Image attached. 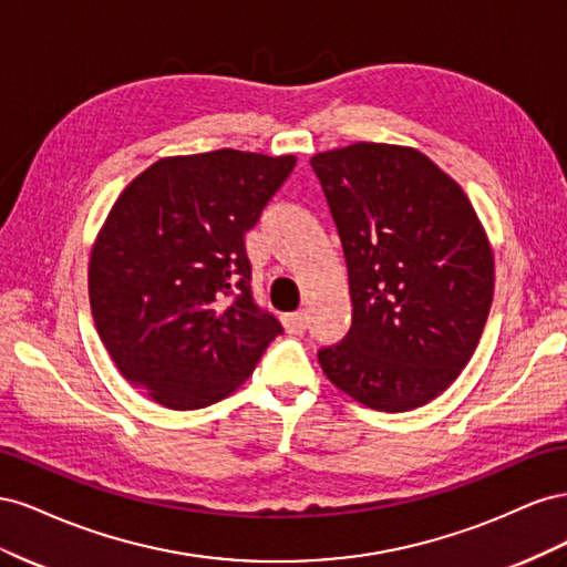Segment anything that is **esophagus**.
<instances>
[{
	"mask_svg": "<svg viewBox=\"0 0 567 567\" xmlns=\"http://www.w3.org/2000/svg\"><path fill=\"white\" fill-rule=\"evenodd\" d=\"M284 326L288 333H305L307 331V312L284 315Z\"/></svg>",
	"mask_w": 567,
	"mask_h": 567,
	"instance_id": "1",
	"label": "esophagus"
}]
</instances>
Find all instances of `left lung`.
Listing matches in <instances>:
<instances>
[{"label": "left lung", "instance_id": "obj_1", "mask_svg": "<svg viewBox=\"0 0 567 567\" xmlns=\"http://www.w3.org/2000/svg\"><path fill=\"white\" fill-rule=\"evenodd\" d=\"M346 252L352 326L319 350L329 381L371 409L431 402L468 364L494 257L461 186L414 148L359 142L310 161Z\"/></svg>", "mask_w": 567, "mask_h": 567}]
</instances>
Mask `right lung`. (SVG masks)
<instances>
[{
  "label": "right lung",
  "mask_w": 567,
  "mask_h": 567,
  "mask_svg": "<svg viewBox=\"0 0 567 567\" xmlns=\"http://www.w3.org/2000/svg\"><path fill=\"white\" fill-rule=\"evenodd\" d=\"M293 167V156L234 148L163 158L115 200L90 260L92 317L151 400L219 402L284 333L255 302L244 236Z\"/></svg>",
  "instance_id": "add662e5"
}]
</instances>
